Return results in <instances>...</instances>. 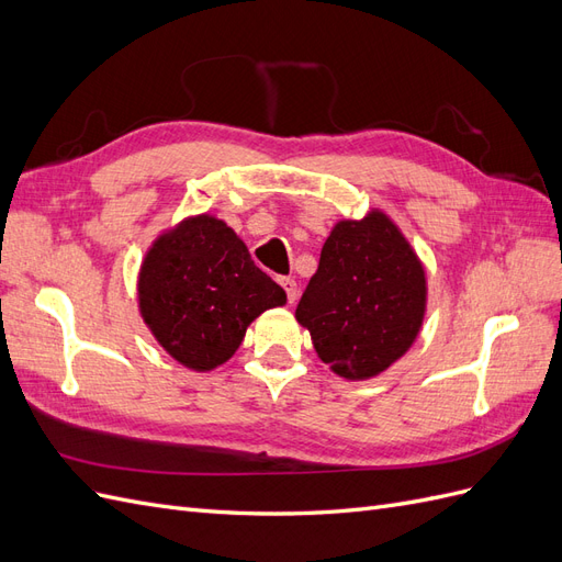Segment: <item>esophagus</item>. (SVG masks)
<instances>
[{"label": "esophagus", "mask_w": 562, "mask_h": 562, "mask_svg": "<svg viewBox=\"0 0 562 562\" xmlns=\"http://www.w3.org/2000/svg\"><path fill=\"white\" fill-rule=\"evenodd\" d=\"M281 285H283V291H285V295H288V302H295L297 300V283H295V279H281L279 281Z\"/></svg>", "instance_id": "34e87169"}]
</instances>
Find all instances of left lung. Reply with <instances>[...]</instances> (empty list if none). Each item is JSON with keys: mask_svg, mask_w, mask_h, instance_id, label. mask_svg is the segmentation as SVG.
Wrapping results in <instances>:
<instances>
[{"mask_svg": "<svg viewBox=\"0 0 562 562\" xmlns=\"http://www.w3.org/2000/svg\"><path fill=\"white\" fill-rule=\"evenodd\" d=\"M427 269L382 209L339 220L295 318L335 375L378 378L415 345L427 314Z\"/></svg>", "mask_w": 562, "mask_h": 562, "instance_id": "left-lung-1", "label": "left lung"}]
</instances>
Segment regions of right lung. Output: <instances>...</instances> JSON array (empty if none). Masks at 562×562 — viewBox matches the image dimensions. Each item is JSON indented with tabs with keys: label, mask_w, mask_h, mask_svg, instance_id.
<instances>
[{
	"label": "right lung",
	"mask_w": 562,
	"mask_h": 562,
	"mask_svg": "<svg viewBox=\"0 0 562 562\" xmlns=\"http://www.w3.org/2000/svg\"><path fill=\"white\" fill-rule=\"evenodd\" d=\"M283 304V288L211 213L187 215L164 229L138 269L140 318L157 345L194 372L227 363L250 323Z\"/></svg>",
	"instance_id": "add662e5"
}]
</instances>
